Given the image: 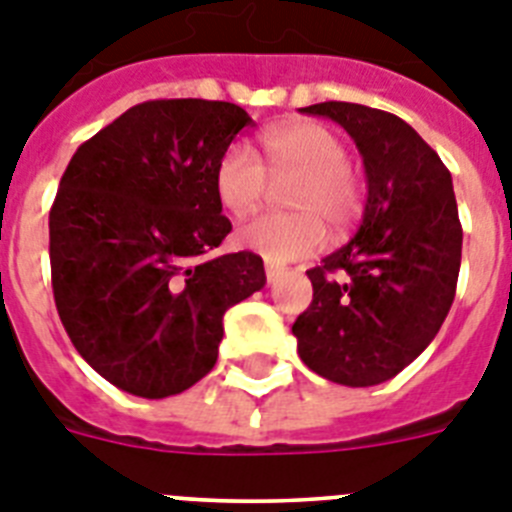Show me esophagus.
<instances>
[{
    "instance_id": "1",
    "label": "esophagus",
    "mask_w": 512,
    "mask_h": 512,
    "mask_svg": "<svg viewBox=\"0 0 512 512\" xmlns=\"http://www.w3.org/2000/svg\"><path fill=\"white\" fill-rule=\"evenodd\" d=\"M283 275V270L281 268H275V265H265V278H268V283H278V278H281Z\"/></svg>"
}]
</instances>
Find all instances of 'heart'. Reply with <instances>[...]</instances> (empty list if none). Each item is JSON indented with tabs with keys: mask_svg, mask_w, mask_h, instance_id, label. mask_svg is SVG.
<instances>
[{
	"mask_svg": "<svg viewBox=\"0 0 512 512\" xmlns=\"http://www.w3.org/2000/svg\"><path fill=\"white\" fill-rule=\"evenodd\" d=\"M265 164L255 151L234 144L216 164L213 188L231 216H250L268 193L270 178L296 177L286 203L296 213H265L239 229V242L270 262H291L317 252L327 239L325 224L342 229L361 208L358 180L348 167V149L330 128L293 123L262 136Z\"/></svg>",
	"mask_w": 512,
	"mask_h": 512,
	"instance_id": "obj_1",
	"label": "heart"
}]
</instances>
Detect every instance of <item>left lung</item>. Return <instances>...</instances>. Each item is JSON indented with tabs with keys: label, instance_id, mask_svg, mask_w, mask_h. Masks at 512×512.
Returning a JSON list of instances; mask_svg holds the SVG:
<instances>
[{
	"label": "left lung",
	"instance_id": "1",
	"mask_svg": "<svg viewBox=\"0 0 512 512\" xmlns=\"http://www.w3.org/2000/svg\"><path fill=\"white\" fill-rule=\"evenodd\" d=\"M304 113L350 133L368 198L355 237L306 270L314 296L293 335L301 361L322 379L384 384L433 342L456 296L464 231L451 172L397 115L355 102Z\"/></svg>",
	"mask_w": 512,
	"mask_h": 512
}]
</instances>
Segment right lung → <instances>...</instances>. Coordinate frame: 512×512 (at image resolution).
<instances>
[{
  "instance_id": "add662e5",
  "label": "right lung",
  "mask_w": 512,
  "mask_h": 512,
  "mask_svg": "<svg viewBox=\"0 0 512 512\" xmlns=\"http://www.w3.org/2000/svg\"><path fill=\"white\" fill-rule=\"evenodd\" d=\"M252 118L234 102L133 105L71 157L48 216L56 309L102 379L146 399L201 381L224 314L265 286L262 257H213L231 221L216 164Z\"/></svg>"
}]
</instances>
